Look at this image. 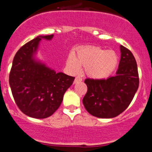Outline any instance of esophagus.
Masks as SVG:
<instances>
[{"mask_svg": "<svg viewBox=\"0 0 152 152\" xmlns=\"http://www.w3.org/2000/svg\"><path fill=\"white\" fill-rule=\"evenodd\" d=\"M82 81H83V79H82L81 77H79V76H76V77L75 78L74 83L76 84V83H79V82H82Z\"/></svg>", "mask_w": 152, "mask_h": 152, "instance_id": "obj_1", "label": "esophagus"}]
</instances>
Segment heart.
Instances as JSON below:
<instances>
[{"mask_svg": "<svg viewBox=\"0 0 152 152\" xmlns=\"http://www.w3.org/2000/svg\"><path fill=\"white\" fill-rule=\"evenodd\" d=\"M118 64V56L113 50L98 47L78 49L73 57H68L67 66L73 73H77L80 66L86 67L87 76L92 79H104L110 76Z\"/></svg>", "mask_w": 152, "mask_h": 152, "instance_id": "1", "label": "heart"}]
</instances>
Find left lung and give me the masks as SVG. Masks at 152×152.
<instances>
[{
	"label": "left lung",
	"instance_id": "1",
	"mask_svg": "<svg viewBox=\"0 0 152 152\" xmlns=\"http://www.w3.org/2000/svg\"><path fill=\"white\" fill-rule=\"evenodd\" d=\"M120 61L115 76L86 79L88 91L83 100L86 110L98 118H113L124 112L139 88L137 64L130 50L120 46Z\"/></svg>",
	"mask_w": 152,
	"mask_h": 152
}]
</instances>
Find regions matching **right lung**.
<instances>
[{
	"instance_id": "obj_1",
	"label": "right lung",
	"mask_w": 152,
	"mask_h": 152,
	"mask_svg": "<svg viewBox=\"0 0 152 152\" xmlns=\"http://www.w3.org/2000/svg\"><path fill=\"white\" fill-rule=\"evenodd\" d=\"M53 37L39 35L24 45L16 52L10 73V86L16 104L23 113L33 118L52 115L75 79L56 73L37 57L41 41H50Z\"/></svg>"
}]
</instances>
